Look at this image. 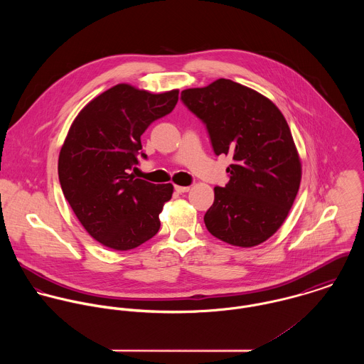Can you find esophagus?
<instances>
[{"label": "esophagus", "instance_id": "esophagus-1", "mask_svg": "<svg viewBox=\"0 0 364 364\" xmlns=\"http://www.w3.org/2000/svg\"><path fill=\"white\" fill-rule=\"evenodd\" d=\"M175 191L178 192V193H186V192H189L191 191V188L189 186H175Z\"/></svg>", "mask_w": 364, "mask_h": 364}]
</instances>
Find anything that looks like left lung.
<instances>
[{"mask_svg": "<svg viewBox=\"0 0 364 364\" xmlns=\"http://www.w3.org/2000/svg\"><path fill=\"white\" fill-rule=\"evenodd\" d=\"M181 98L206 123L214 153L232 161L228 183L214 188L205 214L208 232L230 245H259L287 218L301 182V159L283 113L258 91L225 78L188 88Z\"/></svg>", "mask_w": 364, "mask_h": 364, "instance_id": "obj_1", "label": "left lung"}]
</instances>
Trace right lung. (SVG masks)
Masks as SVG:
<instances>
[{
    "label": "right lung",
    "instance_id": "obj_1",
    "mask_svg": "<svg viewBox=\"0 0 364 364\" xmlns=\"http://www.w3.org/2000/svg\"><path fill=\"white\" fill-rule=\"evenodd\" d=\"M178 95L179 90L153 94L117 84L85 105L68 129L58 156L60 185L85 231L106 248L134 250L161 227L172 183H150L130 169L139 164L141 134L172 112Z\"/></svg>",
    "mask_w": 364,
    "mask_h": 364
}]
</instances>
